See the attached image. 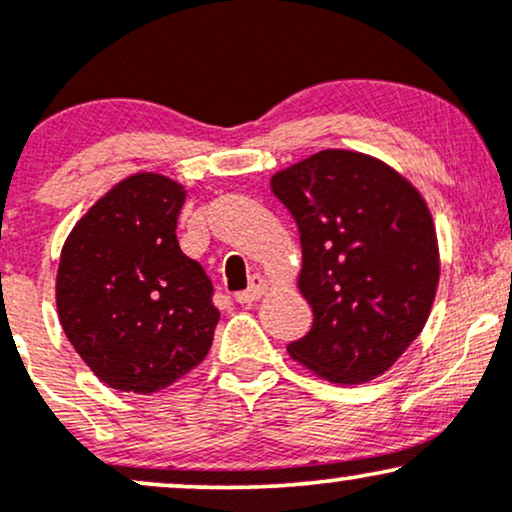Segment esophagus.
I'll return each instance as SVG.
<instances>
[{
  "instance_id": "34e87169",
  "label": "esophagus",
  "mask_w": 512,
  "mask_h": 512,
  "mask_svg": "<svg viewBox=\"0 0 512 512\" xmlns=\"http://www.w3.org/2000/svg\"><path fill=\"white\" fill-rule=\"evenodd\" d=\"M264 291H267V281H264V276L255 274V276H252V279H250L248 289L236 293V303L248 305V303H252V301H257V298H260Z\"/></svg>"
}]
</instances>
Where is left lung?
<instances>
[{"instance_id":"left-lung-1","label":"left lung","mask_w":512,"mask_h":512,"mask_svg":"<svg viewBox=\"0 0 512 512\" xmlns=\"http://www.w3.org/2000/svg\"><path fill=\"white\" fill-rule=\"evenodd\" d=\"M301 233L298 289L313 327L289 354L332 383L383 375L424 330L438 289V240L424 197L378 158L313 154L272 178Z\"/></svg>"}]
</instances>
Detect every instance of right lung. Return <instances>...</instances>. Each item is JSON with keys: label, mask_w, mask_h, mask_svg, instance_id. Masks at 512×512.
<instances>
[{"label": "right lung", "mask_w": 512, "mask_h": 512, "mask_svg": "<svg viewBox=\"0 0 512 512\" xmlns=\"http://www.w3.org/2000/svg\"><path fill=\"white\" fill-rule=\"evenodd\" d=\"M182 202L178 182L137 173L98 199L62 248V330L113 390H163L199 366L214 342V286L175 236Z\"/></svg>", "instance_id": "obj_1"}]
</instances>
